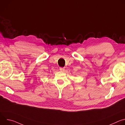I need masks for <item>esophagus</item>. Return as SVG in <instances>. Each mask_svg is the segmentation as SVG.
Returning <instances> with one entry per match:
<instances>
[{
    "instance_id": "esophagus-1",
    "label": "esophagus",
    "mask_w": 125,
    "mask_h": 125,
    "mask_svg": "<svg viewBox=\"0 0 125 125\" xmlns=\"http://www.w3.org/2000/svg\"><path fill=\"white\" fill-rule=\"evenodd\" d=\"M59 69H60V70L61 71H64V70H65V68H64V67H60V68H59Z\"/></svg>"
}]
</instances>
